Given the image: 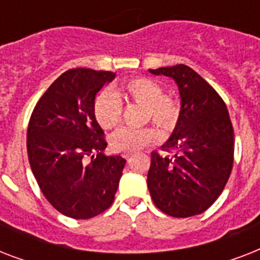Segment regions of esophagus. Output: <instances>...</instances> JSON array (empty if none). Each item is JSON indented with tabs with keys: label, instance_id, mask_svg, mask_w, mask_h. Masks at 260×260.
I'll list each match as a JSON object with an SVG mask.
<instances>
[{
	"label": "esophagus",
	"instance_id": "1",
	"mask_svg": "<svg viewBox=\"0 0 260 260\" xmlns=\"http://www.w3.org/2000/svg\"><path fill=\"white\" fill-rule=\"evenodd\" d=\"M125 156V159L128 160V162H131V159H132V155H124Z\"/></svg>",
	"mask_w": 260,
	"mask_h": 260
}]
</instances>
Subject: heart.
Returning a JSON list of instances; mask_svg holds the SVG:
<instances>
[{
    "label": "heart",
    "mask_w": 260,
    "mask_h": 260,
    "mask_svg": "<svg viewBox=\"0 0 260 260\" xmlns=\"http://www.w3.org/2000/svg\"><path fill=\"white\" fill-rule=\"evenodd\" d=\"M121 93L135 104L146 106V118H151L162 129L170 131L177 124L179 106L171 97L163 93L158 83L147 78H134L126 81ZM122 104L120 98L110 90H104L94 101V116L102 129H113L121 120ZM156 132L151 128L131 129L122 128L110 139L112 148L117 152L134 154L155 142Z\"/></svg>",
    "instance_id": "heart-1"
}]
</instances>
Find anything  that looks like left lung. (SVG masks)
Here are the masks:
<instances>
[{
    "label": "left lung",
    "mask_w": 260,
    "mask_h": 260,
    "mask_svg": "<svg viewBox=\"0 0 260 260\" xmlns=\"http://www.w3.org/2000/svg\"><path fill=\"white\" fill-rule=\"evenodd\" d=\"M177 83L181 110L163 147L173 156L151 154L147 185L156 208L173 217L205 212L226 185L234 165V128L217 91L185 64L148 70Z\"/></svg>",
    "instance_id": "8db88e82"
}]
</instances>
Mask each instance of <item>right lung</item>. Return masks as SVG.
<instances>
[{
	"label": "right lung",
	"mask_w": 260,
	"mask_h": 260,
	"mask_svg": "<svg viewBox=\"0 0 260 260\" xmlns=\"http://www.w3.org/2000/svg\"><path fill=\"white\" fill-rule=\"evenodd\" d=\"M116 73L71 69L39 100L26 132V150L38 185L55 209L86 220L112 205L125 159L106 155L94 100Z\"/></svg>",
	"instance_id": "1"
}]
</instances>
